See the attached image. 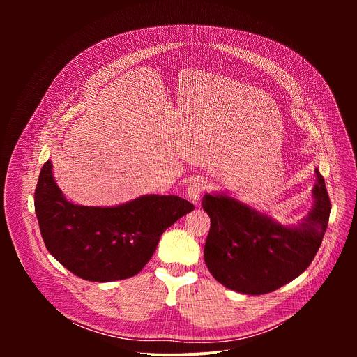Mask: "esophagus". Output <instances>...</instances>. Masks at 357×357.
I'll list each match as a JSON object with an SVG mask.
<instances>
[{"mask_svg": "<svg viewBox=\"0 0 357 357\" xmlns=\"http://www.w3.org/2000/svg\"><path fill=\"white\" fill-rule=\"evenodd\" d=\"M205 186H206V182L203 181L202 178H196L193 181H190L186 193H188V197L193 203V205H197V203H199L200 195H202L203 190H205Z\"/></svg>", "mask_w": 357, "mask_h": 357, "instance_id": "obj_1", "label": "esophagus"}]
</instances>
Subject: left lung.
<instances>
[{"mask_svg": "<svg viewBox=\"0 0 357 357\" xmlns=\"http://www.w3.org/2000/svg\"><path fill=\"white\" fill-rule=\"evenodd\" d=\"M312 208L298 225H282L225 192L205 193L211 218L203 259L222 285L245 295H263L291 282L310 267L331 215L325 179L315 169Z\"/></svg>", "mask_w": 357, "mask_h": 357, "instance_id": "left-lung-1", "label": "left lung"}]
</instances>
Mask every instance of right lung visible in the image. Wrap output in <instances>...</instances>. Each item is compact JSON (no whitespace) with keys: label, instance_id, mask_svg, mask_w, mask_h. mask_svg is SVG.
Listing matches in <instances>:
<instances>
[{"label":"right lung","instance_id":"add662e5","mask_svg":"<svg viewBox=\"0 0 357 357\" xmlns=\"http://www.w3.org/2000/svg\"><path fill=\"white\" fill-rule=\"evenodd\" d=\"M193 209L174 195H142L114 206L76 205L58 186L50 161L42 167L35 190V213L47 251L70 273L93 282L138 274L162 233Z\"/></svg>","mask_w":357,"mask_h":357}]
</instances>
